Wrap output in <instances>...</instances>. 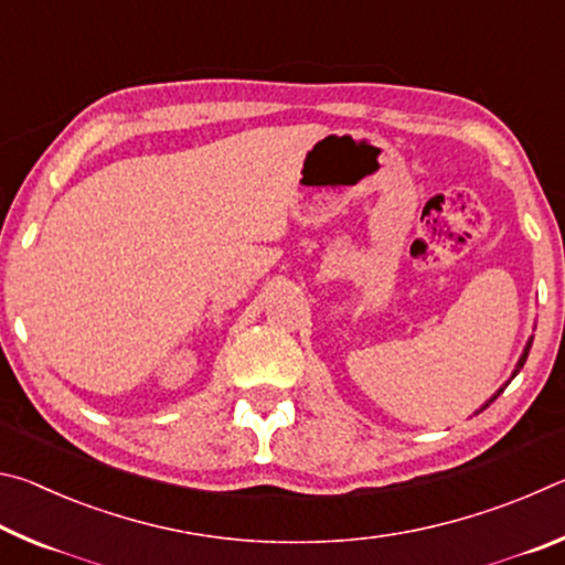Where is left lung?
Segmentation results:
<instances>
[{
  "label": "left lung",
  "mask_w": 565,
  "mask_h": 565,
  "mask_svg": "<svg viewBox=\"0 0 565 565\" xmlns=\"http://www.w3.org/2000/svg\"><path fill=\"white\" fill-rule=\"evenodd\" d=\"M531 343H533V337H531V339H529V343H525V347H523V353H521V359H519V363H515V369H513V374H511V379H515V374H519V371H521V369H523V363H525V359H529V351H531ZM511 379H509V381H505V384H503V386H501V388H499V391H495V394H493V396H491V398H489V401H486V404H483V406H481V408H478V411H476V414H481V411H486V408H489V406H491V404H493V401H495V398H499V396H501V394H503V388H505V386H509V384H511Z\"/></svg>",
  "instance_id": "8db88e82"
}]
</instances>
